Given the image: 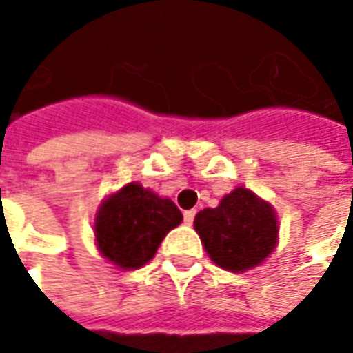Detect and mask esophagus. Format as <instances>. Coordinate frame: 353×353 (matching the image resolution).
Segmentation results:
<instances>
[{"mask_svg": "<svg viewBox=\"0 0 353 353\" xmlns=\"http://www.w3.org/2000/svg\"><path fill=\"white\" fill-rule=\"evenodd\" d=\"M194 215H196V210H187L183 214V219L187 225H192V221H194Z\"/></svg>", "mask_w": 353, "mask_h": 353, "instance_id": "esophagus-1", "label": "esophagus"}]
</instances>
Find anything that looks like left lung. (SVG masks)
<instances>
[{
  "label": "left lung",
  "instance_id": "1",
  "mask_svg": "<svg viewBox=\"0 0 353 353\" xmlns=\"http://www.w3.org/2000/svg\"><path fill=\"white\" fill-rule=\"evenodd\" d=\"M194 230L210 259L230 272L261 265L278 244L274 208L245 187L225 194L217 208L199 212Z\"/></svg>",
  "mask_w": 353,
  "mask_h": 353
}]
</instances>
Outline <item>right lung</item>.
<instances>
[{"label":"right lung","mask_w":353,"mask_h":353,"mask_svg":"<svg viewBox=\"0 0 353 353\" xmlns=\"http://www.w3.org/2000/svg\"><path fill=\"white\" fill-rule=\"evenodd\" d=\"M181 221L183 215L172 200L134 181L101 202L94 236L105 259L130 270L153 259L164 236Z\"/></svg>","instance_id":"1"}]
</instances>
